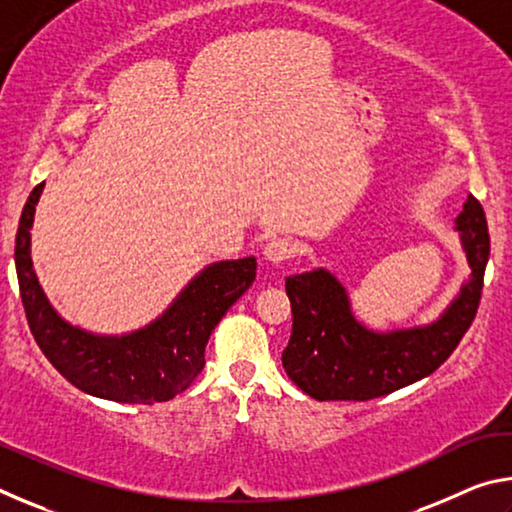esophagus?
I'll return each instance as SVG.
<instances>
[{
	"mask_svg": "<svg viewBox=\"0 0 512 512\" xmlns=\"http://www.w3.org/2000/svg\"><path fill=\"white\" fill-rule=\"evenodd\" d=\"M293 253H296V250H293V244H289L287 239H273L264 246L262 255L271 266H280L287 262V259H291Z\"/></svg>",
	"mask_w": 512,
	"mask_h": 512,
	"instance_id": "obj_1",
	"label": "esophagus"
}]
</instances>
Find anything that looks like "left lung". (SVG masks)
<instances>
[{
  "instance_id": "obj_1",
  "label": "left lung",
  "mask_w": 512,
  "mask_h": 512,
  "mask_svg": "<svg viewBox=\"0 0 512 512\" xmlns=\"http://www.w3.org/2000/svg\"><path fill=\"white\" fill-rule=\"evenodd\" d=\"M454 230L470 277L429 323L372 329L354 316L350 291L325 266L287 277L293 329L282 366L293 384L318 402H366L429 377L461 343L479 309L490 257L483 207L467 196Z\"/></svg>"
}]
</instances>
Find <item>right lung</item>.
<instances>
[{
	"instance_id": "add662e5",
	"label": "right lung",
	"mask_w": 512,
	"mask_h": 512,
	"mask_svg": "<svg viewBox=\"0 0 512 512\" xmlns=\"http://www.w3.org/2000/svg\"><path fill=\"white\" fill-rule=\"evenodd\" d=\"M45 183L27 198L15 237V271L31 334L60 375L79 391L121 404L173 400L205 366V345L255 282V257L201 268L158 318L131 332L99 334L69 323L51 305L31 259V228Z\"/></svg>"
}]
</instances>
